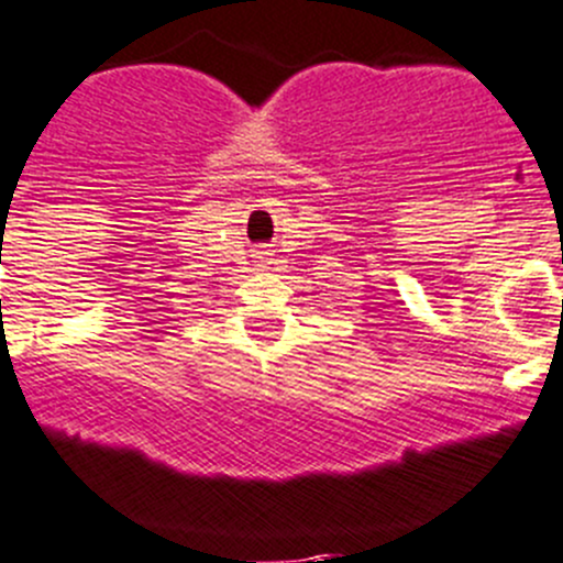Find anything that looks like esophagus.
Here are the masks:
<instances>
[{"mask_svg": "<svg viewBox=\"0 0 563 563\" xmlns=\"http://www.w3.org/2000/svg\"><path fill=\"white\" fill-rule=\"evenodd\" d=\"M268 265H271L268 257H260V268H268Z\"/></svg>", "mask_w": 563, "mask_h": 563, "instance_id": "obj_1", "label": "esophagus"}]
</instances>
